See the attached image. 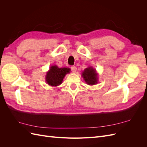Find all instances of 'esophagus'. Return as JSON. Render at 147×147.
<instances>
[{
  "label": "esophagus",
  "mask_w": 147,
  "mask_h": 147,
  "mask_svg": "<svg viewBox=\"0 0 147 147\" xmlns=\"http://www.w3.org/2000/svg\"><path fill=\"white\" fill-rule=\"evenodd\" d=\"M71 70H72L73 72H75L77 70V67L75 66H72L71 67Z\"/></svg>",
  "instance_id": "1"
}]
</instances>
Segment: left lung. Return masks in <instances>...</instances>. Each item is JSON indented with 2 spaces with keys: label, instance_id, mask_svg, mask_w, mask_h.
<instances>
[{
  "label": "left lung",
  "instance_id": "1",
  "mask_svg": "<svg viewBox=\"0 0 147 147\" xmlns=\"http://www.w3.org/2000/svg\"><path fill=\"white\" fill-rule=\"evenodd\" d=\"M82 76L89 85H94L98 82V76L96 70L92 67H89L84 69L82 74Z\"/></svg>",
  "mask_w": 147,
  "mask_h": 147
}]
</instances>
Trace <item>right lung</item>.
<instances>
[{
	"label": "right lung",
	"instance_id": "1",
	"mask_svg": "<svg viewBox=\"0 0 147 147\" xmlns=\"http://www.w3.org/2000/svg\"><path fill=\"white\" fill-rule=\"evenodd\" d=\"M69 68H59L56 65H52L47 72L45 77L46 82L49 85L57 86L63 82L64 78L67 74L70 73Z\"/></svg>",
	"mask_w": 147,
	"mask_h": 147
}]
</instances>
